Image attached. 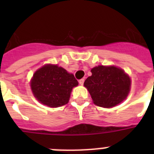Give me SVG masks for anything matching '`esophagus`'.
<instances>
[{"instance_id":"1","label":"esophagus","mask_w":154,"mask_h":154,"mask_svg":"<svg viewBox=\"0 0 154 154\" xmlns=\"http://www.w3.org/2000/svg\"><path fill=\"white\" fill-rule=\"evenodd\" d=\"M84 82H85V80L83 79V78H82V79L79 80V84L81 85H82L84 84Z\"/></svg>"}]
</instances>
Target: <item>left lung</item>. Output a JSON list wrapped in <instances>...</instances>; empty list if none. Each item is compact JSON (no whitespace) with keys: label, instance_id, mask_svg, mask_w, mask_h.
<instances>
[{"label":"left lung","instance_id":"left-lung-1","mask_svg":"<svg viewBox=\"0 0 154 154\" xmlns=\"http://www.w3.org/2000/svg\"><path fill=\"white\" fill-rule=\"evenodd\" d=\"M92 76L85 81L95 105L113 107L126 98L130 89V79L122 69L115 66L99 65L91 69Z\"/></svg>","mask_w":154,"mask_h":154}]
</instances>
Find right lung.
I'll return each instance as SVG.
<instances>
[{"label":"right lung","instance_id":"obj_1","mask_svg":"<svg viewBox=\"0 0 154 154\" xmlns=\"http://www.w3.org/2000/svg\"><path fill=\"white\" fill-rule=\"evenodd\" d=\"M78 82L74 76L57 65H46L33 75L31 88L35 97L43 105L59 107L66 105Z\"/></svg>","mask_w":154,"mask_h":154}]
</instances>
